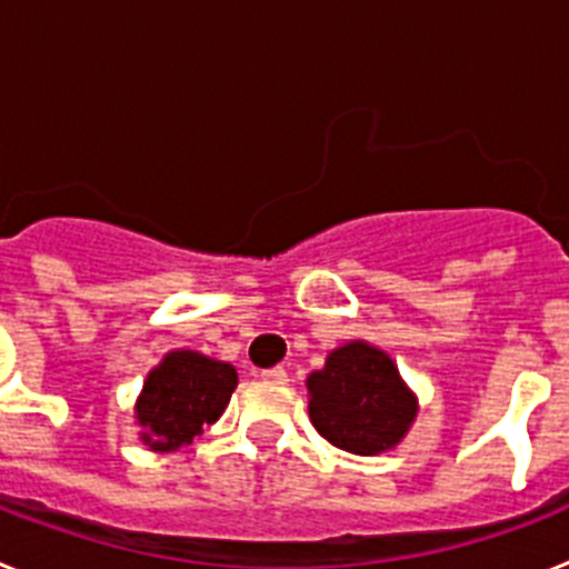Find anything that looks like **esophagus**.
<instances>
[{"label":"esophagus","instance_id":"34e87169","mask_svg":"<svg viewBox=\"0 0 569 569\" xmlns=\"http://www.w3.org/2000/svg\"><path fill=\"white\" fill-rule=\"evenodd\" d=\"M261 379L270 381V385H288V370L284 367H270V370H261Z\"/></svg>","mask_w":569,"mask_h":569}]
</instances>
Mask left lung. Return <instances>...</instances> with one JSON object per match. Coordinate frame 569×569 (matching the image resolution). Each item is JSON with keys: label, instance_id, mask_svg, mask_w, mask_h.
<instances>
[{"label": "left lung", "instance_id": "left-lung-1", "mask_svg": "<svg viewBox=\"0 0 569 569\" xmlns=\"http://www.w3.org/2000/svg\"><path fill=\"white\" fill-rule=\"evenodd\" d=\"M308 413L319 436L356 456L393 450L410 433L419 399L381 347L365 339L330 350L308 376Z\"/></svg>", "mask_w": 569, "mask_h": 569}]
</instances>
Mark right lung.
I'll use <instances>...</instances> for the list:
<instances>
[{
    "instance_id": "right-lung-1",
    "label": "right lung",
    "mask_w": 569,
    "mask_h": 569,
    "mask_svg": "<svg viewBox=\"0 0 569 569\" xmlns=\"http://www.w3.org/2000/svg\"><path fill=\"white\" fill-rule=\"evenodd\" d=\"M239 385L230 361L210 359L196 350H170L153 367L136 396L133 419L139 441L153 453H176L224 413Z\"/></svg>"
}]
</instances>
